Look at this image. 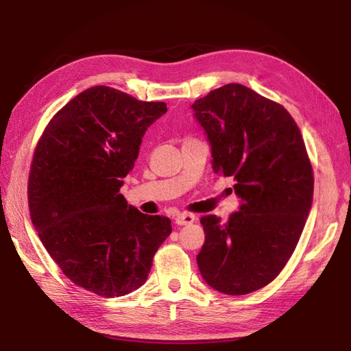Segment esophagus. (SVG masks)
<instances>
[{"instance_id": "1", "label": "esophagus", "mask_w": 351, "mask_h": 351, "mask_svg": "<svg viewBox=\"0 0 351 351\" xmlns=\"http://www.w3.org/2000/svg\"><path fill=\"white\" fill-rule=\"evenodd\" d=\"M196 220L195 214H189V213H181L175 217V223L178 226H184V225H191L193 221Z\"/></svg>"}]
</instances>
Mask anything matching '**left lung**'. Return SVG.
Listing matches in <instances>:
<instances>
[{
  "label": "left lung",
  "mask_w": 351,
  "mask_h": 351,
  "mask_svg": "<svg viewBox=\"0 0 351 351\" xmlns=\"http://www.w3.org/2000/svg\"><path fill=\"white\" fill-rule=\"evenodd\" d=\"M211 145L215 173L232 176L240 211L204 215L197 255L204 280L244 295L276 279L300 240L314 173L299 126L280 104L241 84L211 90L191 106Z\"/></svg>",
  "instance_id": "8db88e82"
}]
</instances>
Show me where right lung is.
<instances>
[{"label":"right lung","mask_w":351,"mask_h":351,"mask_svg":"<svg viewBox=\"0 0 351 351\" xmlns=\"http://www.w3.org/2000/svg\"><path fill=\"white\" fill-rule=\"evenodd\" d=\"M167 111L95 86L51 119L33 155L28 205L49 256L75 285L121 297L146 282L170 219L147 215L119 193L141 137Z\"/></svg>","instance_id":"right-lung-1"}]
</instances>
